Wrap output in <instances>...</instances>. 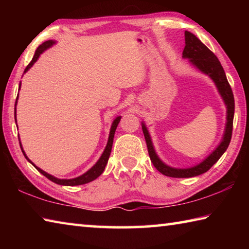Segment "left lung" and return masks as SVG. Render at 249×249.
<instances>
[{"mask_svg": "<svg viewBox=\"0 0 249 249\" xmlns=\"http://www.w3.org/2000/svg\"><path fill=\"white\" fill-rule=\"evenodd\" d=\"M184 40L185 46L182 53V58L188 59L190 65L199 70L200 72L208 75L214 82V84H215L218 93H220L223 102H224L226 107V124L221 142L208 157H205L201 162L196 163V166L189 168H175L168 166L167 163L163 162L159 158V156L155 150L153 141H151L150 134L146 127V124L144 122H142V133H144L151 162H153V165L159 172H161L162 175L167 177H172V178H191V177L200 176L208 171L221 158V156L225 153L227 147L230 145L231 130H233V120L235 111L233 92H231L230 83L226 79L224 69H223L217 57L196 35H193L192 33L185 31Z\"/></svg>", "mask_w": 249, "mask_h": 249, "instance_id": "left-lung-1", "label": "left lung"}]
</instances>
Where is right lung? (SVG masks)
Segmentation results:
<instances>
[{"label": "right lung", "mask_w": 249, "mask_h": 249, "mask_svg": "<svg viewBox=\"0 0 249 249\" xmlns=\"http://www.w3.org/2000/svg\"><path fill=\"white\" fill-rule=\"evenodd\" d=\"M56 44V41L54 40H47L45 41V43L41 44L38 48H37V50L35 52V54H34V57L32 59V61L29 62V65L26 67V69H25L24 73L27 72V71L32 68L33 65L35 64V62L38 60V58L41 53H43L45 50H47L48 48L52 47L53 45ZM20 89V82H19V87H18V90ZM18 99H16V102H15V123H16V105H18ZM121 117L122 116H117L115 117V120L113 121V123L111 125V129H109V134H108V140H107V146H105L104 148V151L102 153V155H101V157L99 158L98 161L95 162V165L92 166L89 170H88L87 172H84L83 175L79 176V177H75V178H72V179H59V178H56V177H53L52 175L47 174V172L44 171L43 169H40V168L37 167L35 163H34L31 159H29L26 154H25V151L23 149V146H22V142H20V140H19V145H20V148H22V151L23 154L25 156V158H26L29 162L32 163V165L36 168L37 170H38L41 175H44L46 178H48L49 180H52L53 182L57 183V184H60V185H81V184H86L88 182H91V181L95 180L98 177H100L101 175H102V172L104 171L105 169V166H107V160L109 158V155H111V150H112V145H113V140H114V134H115V130H116V127L117 125H119L120 121H121Z\"/></svg>", "instance_id": "obj_1"}]
</instances>
